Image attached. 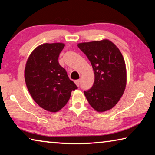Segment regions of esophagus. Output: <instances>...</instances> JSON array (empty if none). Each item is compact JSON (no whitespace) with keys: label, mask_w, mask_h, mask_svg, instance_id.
Returning <instances> with one entry per match:
<instances>
[{"label":"esophagus","mask_w":155,"mask_h":155,"mask_svg":"<svg viewBox=\"0 0 155 155\" xmlns=\"http://www.w3.org/2000/svg\"><path fill=\"white\" fill-rule=\"evenodd\" d=\"M74 83H75V84H76V85L77 86H79V84H80V81L79 80H76V81H74Z\"/></svg>","instance_id":"esophagus-1"}]
</instances>
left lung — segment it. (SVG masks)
Returning <instances> with one entry per match:
<instances>
[{
  "instance_id": "1",
  "label": "left lung",
  "mask_w": 155,
  "mask_h": 155,
  "mask_svg": "<svg viewBox=\"0 0 155 155\" xmlns=\"http://www.w3.org/2000/svg\"><path fill=\"white\" fill-rule=\"evenodd\" d=\"M77 46L90 60L95 75L92 87L84 91L88 103L98 112L111 109L127 85V69L121 52L107 39Z\"/></svg>"
}]
</instances>
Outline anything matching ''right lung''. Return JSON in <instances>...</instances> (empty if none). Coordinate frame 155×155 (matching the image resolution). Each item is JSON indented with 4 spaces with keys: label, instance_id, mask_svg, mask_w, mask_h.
<instances>
[{
    "label": "right lung",
    "instance_id": "obj_1",
    "mask_svg": "<svg viewBox=\"0 0 155 155\" xmlns=\"http://www.w3.org/2000/svg\"><path fill=\"white\" fill-rule=\"evenodd\" d=\"M64 43L43 44L33 50L26 63L25 79L32 98L46 111L61 110L77 85L59 64Z\"/></svg>",
    "mask_w": 155,
    "mask_h": 155
}]
</instances>
